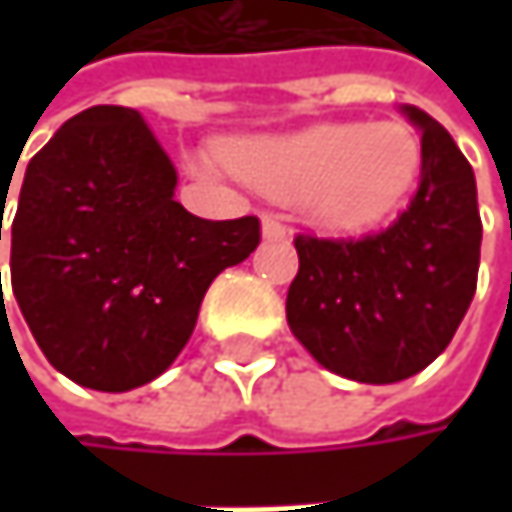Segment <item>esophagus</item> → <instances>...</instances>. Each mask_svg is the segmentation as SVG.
<instances>
[{
  "label": "esophagus",
  "instance_id": "esophagus-1",
  "mask_svg": "<svg viewBox=\"0 0 512 512\" xmlns=\"http://www.w3.org/2000/svg\"><path fill=\"white\" fill-rule=\"evenodd\" d=\"M263 237L266 240H287V225L275 213H263Z\"/></svg>",
  "mask_w": 512,
  "mask_h": 512
}]
</instances>
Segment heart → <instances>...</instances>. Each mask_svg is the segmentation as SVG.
I'll return each instance as SVG.
<instances>
[{
	"label": "heart",
	"mask_w": 512,
	"mask_h": 512,
	"mask_svg": "<svg viewBox=\"0 0 512 512\" xmlns=\"http://www.w3.org/2000/svg\"><path fill=\"white\" fill-rule=\"evenodd\" d=\"M231 165L255 186L293 198L311 222L358 231L391 216L409 195L421 151L400 124H320L287 136L237 142Z\"/></svg>",
	"instance_id": "b5f03b06"
}]
</instances>
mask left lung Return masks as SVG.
I'll return each instance as SVG.
<instances>
[{"mask_svg": "<svg viewBox=\"0 0 512 512\" xmlns=\"http://www.w3.org/2000/svg\"><path fill=\"white\" fill-rule=\"evenodd\" d=\"M421 130V183L397 219L364 237L296 234L299 272L287 323L299 344L338 376L400 382L445 353L480 266L477 186L451 133L406 106Z\"/></svg>", "mask_w": 512, "mask_h": 512, "instance_id": "left-lung-1", "label": "left lung"}]
</instances>
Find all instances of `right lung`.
<instances>
[{
    "mask_svg": "<svg viewBox=\"0 0 512 512\" xmlns=\"http://www.w3.org/2000/svg\"><path fill=\"white\" fill-rule=\"evenodd\" d=\"M174 186L171 159L124 106L73 115L26 168L8 225L11 290L47 361L85 388L156 379L213 278L260 243L257 216L198 219Z\"/></svg>",
    "mask_w": 512,
    "mask_h": 512,
    "instance_id": "obj_1",
    "label": "right lung"
}]
</instances>
